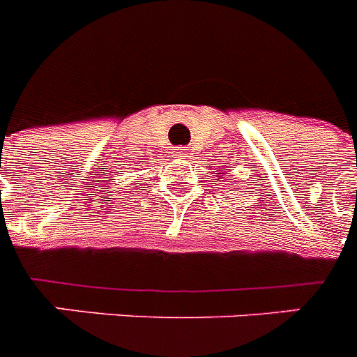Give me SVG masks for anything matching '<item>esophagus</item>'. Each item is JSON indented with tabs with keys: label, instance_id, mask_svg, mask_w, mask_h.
Wrapping results in <instances>:
<instances>
[{
	"label": "esophagus",
	"instance_id": "1",
	"mask_svg": "<svg viewBox=\"0 0 357 357\" xmlns=\"http://www.w3.org/2000/svg\"><path fill=\"white\" fill-rule=\"evenodd\" d=\"M173 155H175L176 159H185V157H188V150H185L184 146H176L173 148Z\"/></svg>",
	"mask_w": 357,
	"mask_h": 357
}]
</instances>
